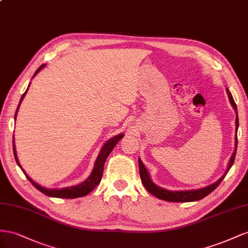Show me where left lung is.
<instances>
[{"mask_svg": "<svg viewBox=\"0 0 248 248\" xmlns=\"http://www.w3.org/2000/svg\"><path fill=\"white\" fill-rule=\"evenodd\" d=\"M226 93L229 95V100L230 103L232 105V107L234 108L235 112H236V135H235V150L234 153H232V157L229 161L228 164V168H226L225 172L223 173V175L221 176L220 179L218 181H216L215 183L211 184L209 186H206L203 188H200V189H193V190H178V191H172V190H167L162 187H159L155 185V184L153 182V180L151 179L150 172L147 171L146 167L144 166V164L142 163L140 158H138V164H139V172H140V178H141V182L143 183V186L145 187V189L150 192L151 194H153L154 196L157 197L159 200H163L166 202H195V201H200L203 197H206L207 195H209L212 191H214L219 184L221 183V181L224 179V176L226 175V173L229 172V170L231 169V167L234 164V160H235V155H236V151H237V144H238V139H237V131L239 128V118H238V112H237V105L234 102V98L232 96L231 91L226 88Z\"/></svg>", "mask_w": 248, "mask_h": 248, "instance_id": "obj_1", "label": "left lung"}]
</instances>
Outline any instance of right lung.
<instances>
[{
	"mask_svg": "<svg viewBox=\"0 0 248 248\" xmlns=\"http://www.w3.org/2000/svg\"><path fill=\"white\" fill-rule=\"evenodd\" d=\"M46 67V64H42L36 72H35L33 78L36 76L40 70L42 68ZM30 87V84L29 86H28L27 90L25 91V93L22 95V97H20V101H19V104L17 106V109H16V115H14V119H16V114L18 112V109H19V106L20 104H22L24 97L27 93L28 89H29ZM124 135L123 133L118 134V135H115L114 137L110 138L108 141H106V142L104 143V145L102 146L100 153H98V155L97 158L94 162V166H93V171H91L90 175L88 176V178L83 181L82 183H80L79 185H76V186H72V187H65V188H61V189H56V188H46V187H42L40 186L39 184H37L36 182H34L29 175H28L26 173V171L23 169V167L20 166L19 164V161H18V158H17V154H16V144H14V137H13V154H14V158H16V163L17 165L20 167V169H22L23 172L25 173V175L27 176V179L29 180L32 185L38 189L40 192H42L44 194L47 195V196H51V197H58V199H76V197H82V196H85L87 195L88 193H90L91 191H93L98 184H100L101 180H102V176H103V171H104V165H105V162H106V159L108 158L109 154L112 152L113 148H114V146L118 143V141L122 139Z\"/></svg>",
	"mask_w": 248,
	"mask_h": 248,
	"instance_id": "1",
	"label": "right lung"
}]
</instances>
